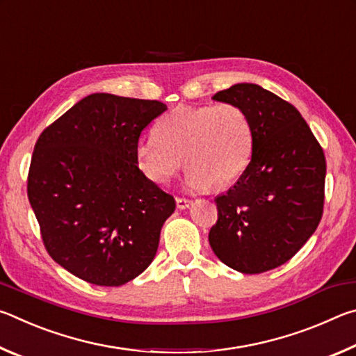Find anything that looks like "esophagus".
I'll use <instances>...</instances> for the list:
<instances>
[{"label":"esophagus","mask_w":356,"mask_h":356,"mask_svg":"<svg viewBox=\"0 0 356 356\" xmlns=\"http://www.w3.org/2000/svg\"><path fill=\"white\" fill-rule=\"evenodd\" d=\"M176 204H177V209H188L191 206V201L190 200H185V197H177L176 200Z\"/></svg>","instance_id":"1"}]
</instances>
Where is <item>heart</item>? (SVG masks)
Here are the masks:
<instances>
[{
  "label": "heart",
  "instance_id": "1",
  "mask_svg": "<svg viewBox=\"0 0 356 356\" xmlns=\"http://www.w3.org/2000/svg\"><path fill=\"white\" fill-rule=\"evenodd\" d=\"M254 136L251 119L236 104L176 106L159 120L155 135L141 138L135 155L154 184H168L184 160L193 188L220 190L248 168Z\"/></svg>",
  "mask_w": 356,
  "mask_h": 356
}]
</instances>
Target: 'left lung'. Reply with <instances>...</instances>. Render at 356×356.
Instances as JSON below:
<instances>
[{
	"instance_id": "8db88e82",
	"label": "left lung",
	"mask_w": 356,
	"mask_h": 356,
	"mask_svg": "<svg viewBox=\"0 0 356 356\" xmlns=\"http://www.w3.org/2000/svg\"><path fill=\"white\" fill-rule=\"evenodd\" d=\"M212 99L243 108L254 146L237 184L215 197L209 243L240 273L268 272L297 254L321 222L323 149L297 108L257 84H234Z\"/></svg>"
}]
</instances>
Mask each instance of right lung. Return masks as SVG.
<instances>
[{"mask_svg": "<svg viewBox=\"0 0 356 356\" xmlns=\"http://www.w3.org/2000/svg\"><path fill=\"white\" fill-rule=\"evenodd\" d=\"M159 100L91 94L42 131L28 200L45 250L76 278L122 286L154 261L176 201L138 168L141 131Z\"/></svg>", "mask_w": 356, "mask_h": 356, "instance_id": "obj_1", "label": "right lung"}]
</instances>
